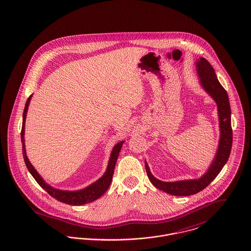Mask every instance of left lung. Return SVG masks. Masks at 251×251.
<instances>
[{"mask_svg":"<svg viewBox=\"0 0 251 251\" xmlns=\"http://www.w3.org/2000/svg\"><path fill=\"white\" fill-rule=\"evenodd\" d=\"M196 68L200 77L201 86L217 103L218 116L221 130L220 141L218 151L211 166L197 180H184L178 182L160 181L151 174L150 167L146 162V170L151 184L155 187L174 196H189L204 189L216 178L222 168L227 162L232 147L231 110L227 93L218 81L214 68L204 58L201 57L196 62Z\"/></svg>","mask_w":251,"mask_h":251,"instance_id":"left-lung-1","label":"left lung"}]
</instances>
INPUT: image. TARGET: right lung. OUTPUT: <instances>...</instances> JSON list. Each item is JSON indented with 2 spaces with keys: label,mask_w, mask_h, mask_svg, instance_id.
Returning <instances> with one entry per match:
<instances>
[{
  "label": "right lung",
  "mask_w": 251,
  "mask_h": 251,
  "mask_svg": "<svg viewBox=\"0 0 251 251\" xmlns=\"http://www.w3.org/2000/svg\"><path fill=\"white\" fill-rule=\"evenodd\" d=\"M31 97H32V95H30L28 97V99L25 102V106L24 114H23L22 131H21V139H22V143H23V156H24V160H25V166L27 167L28 171L33 176L36 182L40 184L50 195L51 197L55 198L56 200L60 201L65 202L67 204H71V205H81V204L88 203V202H91L93 201L97 200L107 190V188L109 187V185L111 184L113 173H114V168H115V165H116V162H117L118 156H119V153H120V151L122 149V146H123L124 142L118 143L117 145L113 148V150L111 151L109 161H108V166L106 168V171L104 172V174L100 177V179L98 181H96L95 183L88 185L87 187H85L84 189L78 190V191H66V190H60V189L53 188L50 184H47L43 180V178L39 175V173L36 171V169L34 168L33 166L28 161L26 153H25V138H24L25 124V118H26L28 104H29V101L31 100Z\"/></svg>",
  "instance_id": "add662e5"
}]
</instances>
